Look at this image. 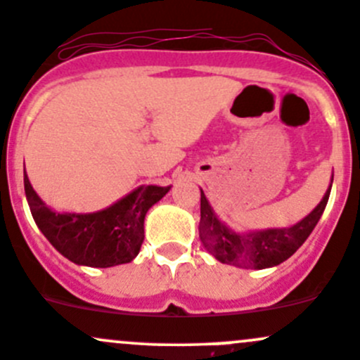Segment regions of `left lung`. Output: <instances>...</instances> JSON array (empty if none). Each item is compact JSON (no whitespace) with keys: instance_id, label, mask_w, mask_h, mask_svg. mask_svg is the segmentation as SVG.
Segmentation results:
<instances>
[{"instance_id":"8db88e82","label":"left lung","mask_w":360,"mask_h":360,"mask_svg":"<svg viewBox=\"0 0 360 360\" xmlns=\"http://www.w3.org/2000/svg\"><path fill=\"white\" fill-rule=\"evenodd\" d=\"M329 193H331V188L326 191L322 202L304 219L291 228L240 235L231 231L217 219L205 195L200 191V228H198L200 240L203 248L221 263L235 264L240 268H254V270L277 266L289 259L314 231L315 224L319 223L328 205Z\"/></svg>"}]
</instances>
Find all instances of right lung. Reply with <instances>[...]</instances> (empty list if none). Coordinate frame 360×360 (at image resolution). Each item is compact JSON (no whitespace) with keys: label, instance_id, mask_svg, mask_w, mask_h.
Here are the masks:
<instances>
[{"label":"right lung","instance_id":"right-lung-1","mask_svg":"<svg viewBox=\"0 0 360 360\" xmlns=\"http://www.w3.org/2000/svg\"><path fill=\"white\" fill-rule=\"evenodd\" d=\"M29 209L41 233L76 264L108 268L130 263L144 240V216L169 186H141L108 209L92 214H59L36 195L24 172Z\"/></svg>","mask_w":360,"mask_h":360}]
</instances>
